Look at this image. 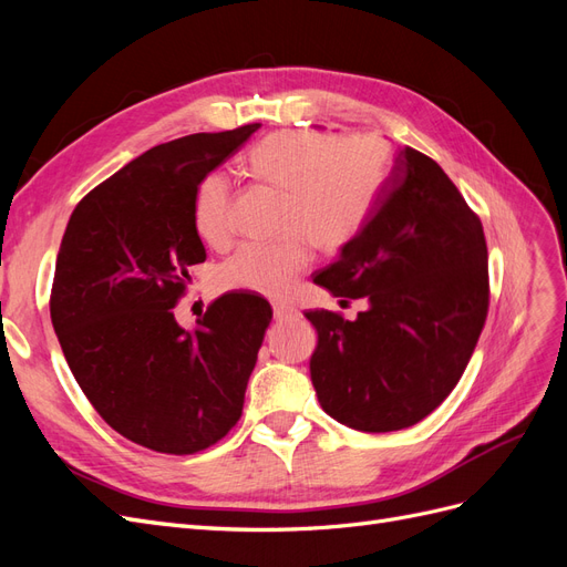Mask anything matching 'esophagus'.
I'll list each match as a JSON object with an SVG mask.
<instances>
[{
    "label": "esophagus",
    "mask_w": 567,
    "mask_h": 567,
    "mask_svg": "<svg viewBox=\"0 0 567 567\" xmlns=\"http://www.w3.org/2000/svg\"><path fill=\"white\" fill-rule=\"evenodd\" d=\"M296 317H298V310H296V307L284 305V302H277V305H274V319H277V321H288V319H296Z\"/></svg>",
    "instance_id": "obj_1"
}]
</instances>
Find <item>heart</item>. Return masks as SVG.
I'll list each match as a JSON object with an SVG mask.
<instances>
[{"instance_id":"1","label":"heart","mask_w":567,"mask_h":567,"mask_svg":"<svg viewBox=\"0 0 567 567\" xmlns=\"http://www.w3.org/2000/svg\"><path fill=\"white\" fill-rule=\"evenodd\" d=\"M385 148L371 136L321 132H274L246 156V173L286 196L277 246H244L221 265L217 279L227 290L281 296L319 252L346 250L364 229L385 182ZM231 184L221 173L205 175L194 198V227L208 246L229 238Z\"/></svg>"}]
</instances>
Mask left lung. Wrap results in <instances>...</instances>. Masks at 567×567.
Segmentation results:
<instances>
[{"instance_id": "8db88e82", "label": "left lung", "mask_w": 567, "mask_h": 567, "mask_svg": "<svg viewBox=\"0 0 567 567\" xmlns=\"http://www.w3.org/2000/svg\"><path fill=\"white\" fill-rule=\"evenodd\" d=\"M315 284L369 305L352 321L305 312L321 409L354 431H402L447 400L483 333L485 231L444 169L404 146L364 229Z\"/></svg>"}]
</instances>
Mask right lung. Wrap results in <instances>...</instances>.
I'll return each mask as SVG.
<instances>
[{"label":"right lung","instance_id":"add662e5","mask_svg":"<svg viewBox=\"0 0 567 567\" xmlns=\"http://www.w3.org/2000/svg\"><path fill=\"white\" fill-rule=\"evenodd\" d=\"M257 127L153 146L92 188L68 219L51 323L99 416L153 452H203L241 419L269 302L225 293L194 331L177 323L175 305L188 267L205 260L196 188Z\"/></svg>","mask_w":567,"mask_h":567}]
</instances>
